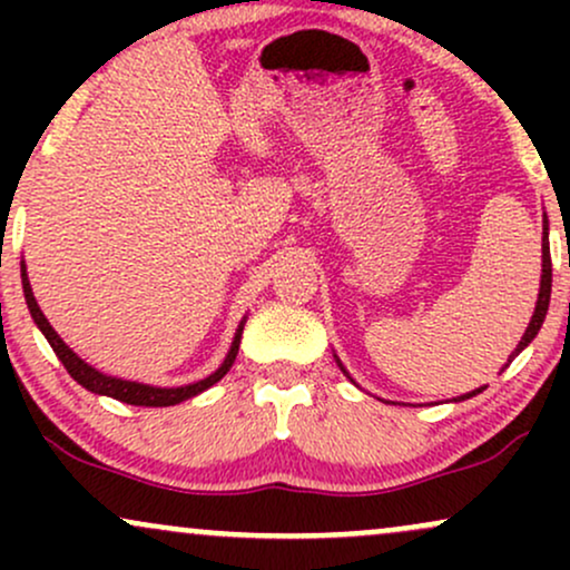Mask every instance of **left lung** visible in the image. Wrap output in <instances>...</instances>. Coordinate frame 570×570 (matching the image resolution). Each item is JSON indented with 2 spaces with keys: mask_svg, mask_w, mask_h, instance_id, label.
Instances as JSON below:
<instances>
[{
  "mask_svg": "<svg viewBox=\"0 0 570 570\" xmlns=\"http://www.w3.org/2000/svg\"><path fill=\"white\" fill-rule=\"evenodd\" d=\"M547 238H549V225L544 222V244H541V289H539V299H535V311H533V316H531V324H528L525 335H522L520 345H517L512 356H517V353H520L522 348H528V343H531V340H533L535 335H539L541 324H544V318H547L549 294H552V257H549V244H547ZM337 364H340V358H337ZM340 370H343V364H340ZM343 372H345V370H343ZM345 375H348V372H345ZM480 391H482V389H476V391H472V394L458 396V399H469V396L480 394Z\"/></svg>",
  "mask_w": 570,
  "mask_h": 570,
  "instance_id": "8db88e82",
  "label": "left lung"
}]
</instances>
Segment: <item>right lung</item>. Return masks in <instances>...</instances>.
<instances>
[{"instance_id":"right-lung-1","label":"right lung","mask_w":570,"mask_h":570,"mask_svg":"<svg viewBox=\"0 0 570 570\" xmlns=\"http://www.w3.org/2000/svg\"><path fill=\"white\" fill-rule=\"evenodd\" d=\"M21 281H23L26 305H29V313H31V318H35V324L39 326V332H42V335L48 337L50 348H53L56 356L61 358V364H63V367H67L69 375L75 377V381L80 383L82 389L94 391V394L112 396V399H117V402L136 404V407H171V404H179V402H185V399L198 396L206 389H212L214 383H219L222 377H225L227 372H230L235 356H238V345H240V335H244L246 318L238 324V330H235L233 345H230V351H227V356H225V362H222V367L217 372H212V375H208V377H203V381H198V383L179 385V389H158V385L122 381V377L104 375V372H98L96 367H90L88 362H82V358L77 356V353L71 351L61 337H58V332L53 330V326H50L48 318H45V313L39 311V305H37V299H35V292H31L29 276H26V265L23 263H21Z\"/></svg>"}]
</instances>
